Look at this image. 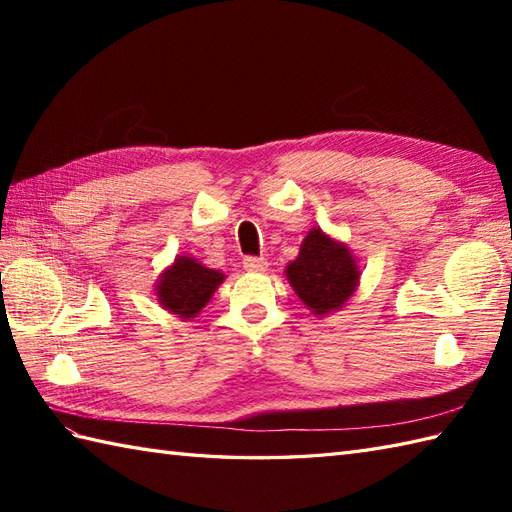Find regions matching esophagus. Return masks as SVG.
Returning a JSON list of instances; mask_svg holds the SVG:
<instances>
[{
    "instance_id": "1",
    "label": "esophagus",
    "mask_w": 512,
    "mask_h": 512,
    "mask_svg": "<svg viewBox=\"0 0 512 512\" xmlns=\"http://www.w3.org/2000/svg\"><path fill=\"white\" fill-rule=\"evenodd\" d=\"M268 262L264 257H244V268L248 270V273H262V270H266Z\"/></svg>"
}]
</instances>
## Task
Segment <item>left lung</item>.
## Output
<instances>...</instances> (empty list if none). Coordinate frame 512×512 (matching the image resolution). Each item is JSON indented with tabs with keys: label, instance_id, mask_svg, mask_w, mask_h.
Wrapping results in <instances>:
<instances>
[{
	"label": "left lung",
	"instance_id": "8db88e82",
	"mask_svg": "<svg viewBox=\"0 0 512 512\" xmlns=\"http://www.w3.org/2000/svg\"><path fill=\"white\" fill-rule=\"evenodd\" d=\"M286 275L299 299L314 314L339 310L358 284V268L350 250L321 228H312L303 239L299 257L288 264Z\"/></svg>",
	"mask_w": 512,
	"mask_h": 512
}]
</instances>
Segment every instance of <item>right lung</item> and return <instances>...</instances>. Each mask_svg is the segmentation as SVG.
<instances>
[{"label": "right lung", "mask_w": 512, "mask_h": 512, "mask_svg": "<svg viewBox=\"0 0 512 512\" xmlns=\"http://www.w3.org/2000/svg\"><path fill=\"white\" fill-rule=\"evenodd\" d=\"M222 279V273L198 264L193 257H178L176 264L162 275L156 295L169 312L193 319L209 303Z\"/></svg>", "instance_id": "1"}]
</instances>
